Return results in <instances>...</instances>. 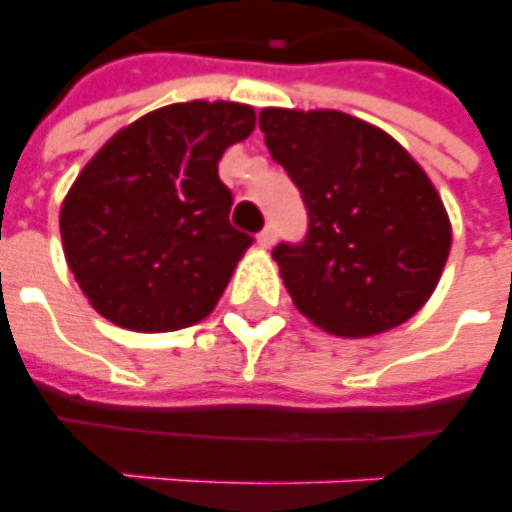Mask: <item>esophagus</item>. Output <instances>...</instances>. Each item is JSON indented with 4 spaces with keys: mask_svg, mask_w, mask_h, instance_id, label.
I'll use <instances>...</instances> for the list:
<instances>
[{
    "mask_svg": "<svg viewBox=\"0 0 512 512\" xmlns=\"http://www.w3.org/2000/svg\"><path fill=\"white\" fill-rule=\"evenodd\" d=\"M256 242H259V248L262 250H270L275 245V231L273 228H264L262 234L256 237Z\"/></svg>",
    "mask_w": 512,
    "mask_h": 512,
    "instance_id": "obj_1",
    "label": "esophagus"
}]
</instances>
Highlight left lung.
<instances>
[{
    "instance_id": "1",
    "label": "left lung",
    "mask_w": 512,
    "mask_h": 512,
    "mask_svg": "<svg viewBox=\"0 0 512 512\" xmlns=\"http://www.w3.org/2000/svg\"><path fill=\"white\" fill-rule=\"evenodd\" d=\"M259 126L308 209L306 242L273 250L297 311L350 339L411 320L452 248L422 165L391 134L339 110L264 107Z\"/></svg>"
}]
</instances>
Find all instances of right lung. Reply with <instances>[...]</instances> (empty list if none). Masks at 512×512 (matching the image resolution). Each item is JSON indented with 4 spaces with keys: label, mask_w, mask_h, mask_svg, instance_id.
<instances>
[{
    "label": "right lung",
    "mask_w": 512,
    "mask_h": 512,
    "mask_svg": "<svg viewBox=\"0 0 512 512\" xmlns=\"http://www.w3.org/2000/svg\"><path fill=\"white\" fill-rule=\"evenodd\" d=\"M256 112L237 101H181L112 134L60 206L68 270L104 320L137 333L190 328L215 311L253 239L228 223L217 176Z\"/></svg>",
    "instance_id": "1"
}]
</instances>
